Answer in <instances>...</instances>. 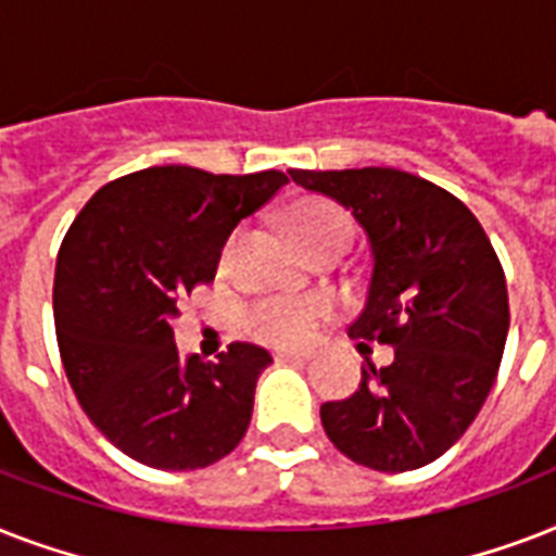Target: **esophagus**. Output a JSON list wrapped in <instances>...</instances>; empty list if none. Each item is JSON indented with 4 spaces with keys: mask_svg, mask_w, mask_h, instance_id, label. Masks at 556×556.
I'll return each instance as SVG.
<instances>
[{
    "mask_svg": "<svg viewBox=\"0 0 556 556\" xmlns=\"http://www.w3.org/2000/svg\"><path fill=\"white\" fill-rule=\"evenodd\" d=\"M274 361L277 364H303V361H312V352H288V349H279Z\"/></svg>",
    "mask_w": 556,
    "mask_h": 556,
    "instance_id": "1",
    "label": "esophagus"
}]
</instances>
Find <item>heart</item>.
<instances>
[{"label":"heart","mask_w":556,"mask_h":556,"mask_svg":"<svg viewBox=\"0 0 556 556\" xmlns=\"http://www.w3.org/2000/svg\"><path fill=\"white\" fill-rule=\"evenodd\" d=\"M286 230L308 256L323 251H346L352 242V218L329 199H303L291 204L286 213ZM230 248L233 242L227 244V253ZM329 317L331 300L326 296H305V300L270 296L251 305L244 326L253 338L268 346L296 349L312 343Z\"/></svg>","instance_id":"obj_1"}]
</instances>
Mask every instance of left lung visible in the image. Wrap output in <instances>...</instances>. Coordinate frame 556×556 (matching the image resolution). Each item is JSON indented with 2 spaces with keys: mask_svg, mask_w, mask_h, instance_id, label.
I'll return each instance as SVG.
<instances>
[{
  "mask_svg": "<svg viewBox=\"0 0 556 556\" xmlns=\"http://www.w3.org/2000/svg\"><path fill=\"white\" fill-rule=\"evenodd\" d=\"M369 236L371 277L349 334L395 349L361 387L320 406L331 444L357 465L404 473L447 453L482 409L508 338V288L479 218L427 178L392 167L288 169Z\"/></svg>",
  "mask_w": 556,
  "mask_h": 556,
  "instance_id": "8db88e82",
  "label": "left lung"
}]
</instances>
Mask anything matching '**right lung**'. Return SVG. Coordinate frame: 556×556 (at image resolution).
<instances>
[{"label":"right lung","mask_w":556,"mask_h":556,"mask_svg":"<svg viewBox=\"0 0 556 556\" xmlns=\"http://www.w3.org/2000/svg\"><path fill=\"white\" fill-rule=\"evenodd\" d=\"M288 185L286 173L213 176L150 167L109 181L56 253V346L91 424L135 462L199 470L242 441L253 389L270 361L230 343L218 361L181 357V296L216 277L227 236Z\"/></svg>","instance_id":"obj_1"}]
</instances>
